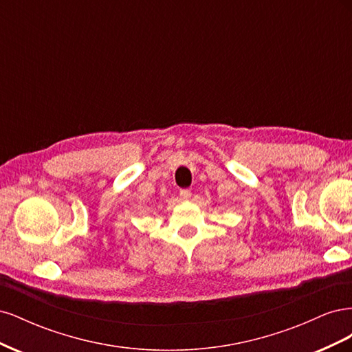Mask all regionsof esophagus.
<instances>
[{
	"instance_id": "esophagus-1",
	"label": "esophagus",
	"mask_w": 352,
	"mask_h": 352,
	"mask_svg": "<svg viewBox=\"0 0 352 352\" xmlns=\"http://www.w3.org/2000/svg\"><path fill=\"white\" fill-rule=\"evenodd\" d=\"M179 195H180V198L186 201V199H189V198H190V195H192V192H190L189 189H180Z\"/></svg>"
}]
</instances>
